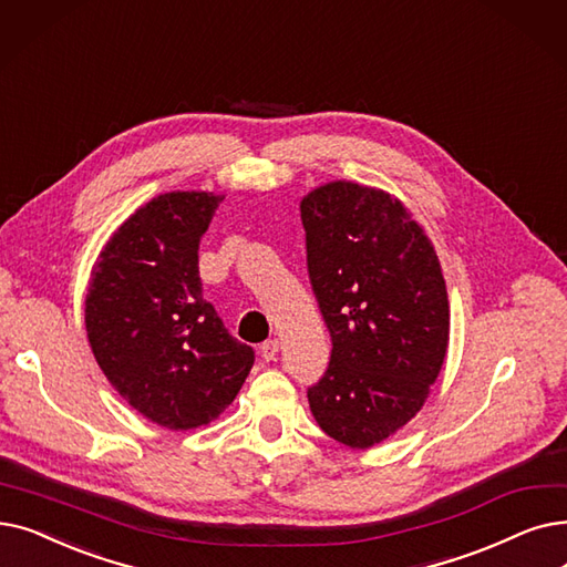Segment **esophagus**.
I'll use <instances>...</instances> for the list:
<instances>
[{"label":"esophagus","instance_id":"esophagus-1","mask_svg":"<svg viewBox=\"0 0 567 567\" xmlns=\"http://www.w3.org/2000/svg\"><path fill=\"white\" fill-rule=\"evenodd\" d=\"M278 350H280V340H278V338H270V340L261 342V348H259V352H261V357H264L266 361H276Z\"/></svg>","mask_w":567,"mask_h":567}]
</instances>
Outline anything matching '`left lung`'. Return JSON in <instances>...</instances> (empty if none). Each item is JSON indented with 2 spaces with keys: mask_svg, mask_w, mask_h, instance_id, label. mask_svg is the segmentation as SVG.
Masks as SVG:
<instances>
[{
  "mask_svg": "<svg viewBox=\"0 0 567 567\" xmlns=\"http://www.w3.org/2000/svg\"><path fill=\"white\" fill-rule=\"evenodd\" d=\"M308 278L331 333L308 403L327 435L365 450L422 410L445 361L450 303L424 229L386 192L338 181L301 202Z\"/></svg>",
  "mask_w": 567,
  "mask_h": 567,
  "instance_id": "left-lung-1",
  "label": "left lung"
}]
</instances>
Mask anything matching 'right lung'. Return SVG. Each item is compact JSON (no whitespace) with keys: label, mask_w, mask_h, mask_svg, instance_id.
<instances>
[{"label":"right lung","mask_w":567,"mask_h":567,"mask_svg":"<svg viewBox=\"0 0 567 567\" xmlns=\"http://www.w3.org/2000/svg\"><path fill=\"white\" fill-rule=\"evenodd\" d=\"M219 204L208 192L155 196L111 236L85 297L96 363L122 399L171 431L225 412L255 363L202 291L199 243Z\"/></svg>","instance_id":"add662e5"}]
</instances>
